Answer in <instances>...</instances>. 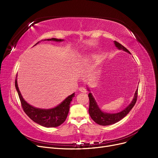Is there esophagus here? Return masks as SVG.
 Here are the masks:
<instances>
[{
	"label": "esophagus",
	"instance_id": "1",
	"mask_svg": "<svg viewBox=\"0 0 158 158\" xmlns=\"http://www.w3.org/2000/svg\"><path fill=\"white\" fill-rule=\"evenodd\" d=\"M79 90L81 92H83V93H86L87 92V89H85V88H84V87H80L79 88Z\"/></svg>",
	"mask_w": 158,
	"mask_h": 158
}]
</instances>
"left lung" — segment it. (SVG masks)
I'll return each instance as SVG.
<instances>
[{
	"label": "left lung",
	"mask_w": 158,
	"mask_h": 158,
	"mask_svg": "<svg viewBox=\"0 0 158 158\" xmlns=\"http://www.w3.org/2000/svg\"><path fill=\"white\" fill-rule=\"evenodd\" d=\"M114 44L118 49L123 50L124 51L128 52V53L131 54V52H129V51L127 48H125V47L123 46L117 41H114ZM87 89L89 92H90V89H89L88 87H87ZM137 96H138V89L136 90L132 102L126 108L124 109L121 112H118L117 113H106L102 111L101 109L99 107V106L98 105L96 101H95V99L94 98L92 93H89L88 97L89 99V106L88 111L89 113V115L91 118L93 119V121L96 123L97 124H98V125H102V126H107V125H113V124L116 123L119 121H121L122 118L125 117L127 114L130 112V111L132 109V107H134V106H135L136 102Z\"/></svg>",
	"instance_id": "8db88e82"
}]
</instances>
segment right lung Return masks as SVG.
Listing matches in <instances>:
<instances>
[{
    "instance_id": "right-lung-1",
    "label": "right lung",
    "mask_w": 158,
    "mask_h": 158,
    "mask_svg": "<svg viewBox=\"0 0 158 158\" xmlns=\"http://www.w3.org/2000/svg\"><path fill=\"white\" fill-rule=\"evenodd\" d=\"M44 41L61 42L64 41V40L51 38V39L44 40ZM40 42V41L37 42L35 45H34V46L39 44ZM15 87L18 92L19 98L20 99L23 111L33 121L37 123L38 125L47 128L59 127L64 122L69 111L70 102L74 97V93L70 95L69 96L64 99V100H63L59 105L53 108L41 109L31 106L30 104L27 103L25 101V99L23 98L20 92V89L18 88L17 76L15 80Z\"/></svg>"
}]
</instances>
